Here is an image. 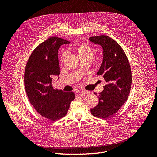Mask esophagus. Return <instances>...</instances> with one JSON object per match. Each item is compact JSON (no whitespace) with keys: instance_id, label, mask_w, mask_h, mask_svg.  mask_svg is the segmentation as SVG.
<instances>
[{"instance_id":"34e87169","label":"esophagus","mask_w":157,"mask_h":157,"mask_svg":"<svg viewBox=\"0 0 157 157\" xmlns=\"http://www.w3.org/2000/svg\"><path fill=\"white\" fill-rule=\"evenodd\" d=\"M87 93L86 91H76V92L75 93V94H76V96H84V95L86 94Z\"/></svg>"}]
</instances>
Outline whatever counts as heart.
I'll return each instance as SVG.
<instances>
[{"instance_id": "heart-1", "label": "heart", "mask_w": 157, "mask_h": 157, "mask_svg": "<svg viewBox=\"0 0 157 157\" xmlns=\"http://www.w3.org/2000/svg\"><path fill=\"white\" fill-rule=\"evenodd\" d=\"M76 49L78 52L79 57L89 56V57L93 58L94 55V50H93V48L85 44H78ZM65 56H66V52H64L61 55V57H60L61 63H63V61H64Z\"/></svg>"}]
</instances>
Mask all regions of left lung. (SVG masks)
Segmentation results:
<instances>
[{
  "instance_id": "obj_1",
  "label": "left lung",
  "mask_w": 157,
  "mask_h": 157,
  "mask_svg": "<svg viewBox=\"0 0 157 157\" xmlns=\"http://www.w3.org/2000/svg\"><path fill=\"white\" fill-rule=\"evenodd\" d=\"M89 40L102 48L103 60L97 75H102L106 82L98 96L99 103L91 113L105 119L116 113L128 99L132 84L130 66L124 51L113 38L102 35Z\"/></svg>"
}]
</instances>
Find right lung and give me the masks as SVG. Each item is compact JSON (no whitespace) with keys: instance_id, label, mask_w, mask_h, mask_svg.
Segmentation results:
<instances>
[{"instance_id":"right-lung-1","label":"right lung","mask_w":157,"mask_h":157,"mask_svg":"<svg viewBox=\"0 0 157 157\" xmlns=\"http://www.w3.org/2000/svg\"><path fill=\"white\" fill-rule=\"evenodd\" d=\"M70 43L56 36L49 38L33 51L25 67L24 84L29 100L40 115L52 121L66 116L75 98L73 92L54 89L52 85L53 76L60 74L58 50Z\"/></svg>"}]
</instances>
